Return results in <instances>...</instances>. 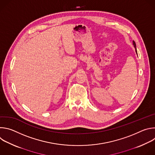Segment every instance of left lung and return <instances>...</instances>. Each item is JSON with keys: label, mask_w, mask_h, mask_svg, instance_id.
I'll list each match as a JSON object with an SVG mask.
<instances>
[{"label": "left lung", "mask_w": 155, "mask_h": 155, "mask_svg": "<svg viewBox=\"0 0 155 155\" xmlns=\"http://www.w3.org/2000/svg\"><path fill=\"white\" fill-rule=\"evenodd\" d=\"M133 45H134V47H135V48H136V53H137V50H136V43H135V41H133Z\"/></svg>", "instance_id": "left-lung-1"}]
</instances>
